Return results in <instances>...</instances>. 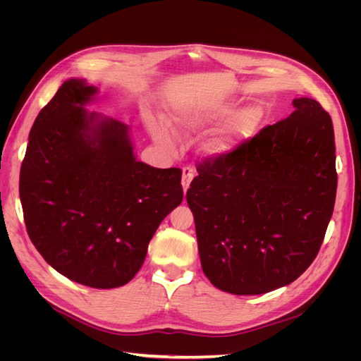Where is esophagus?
<instances>
[{"instance_id": "obj_1", "label": "esophagus", "mask_w": 361, "mask_h": 361, "mask_svg": "<svg viewBox=\"0 0 361 361\" xmlns=\"http://www.w3.org/2000/svg\"><path fill=\"white\" fill-rule=\"evenodd\" d=\"M194 178V169L187 166L182 169V187H183V192H187V190L190 188V183Z\"/></svg>"}]
</instances>
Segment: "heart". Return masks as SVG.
Segmentation results:
<instances>
[{
  "label": "heart",
  "mask_w": 361,
  "mask_h": 361,
  "mask_svg": "<svg viewBox=\"0 0 361 361\" xmlns=\"http://www.w3.org/2000/svg\"><path fill=\"white\" fill-rule=\"evenodd\" d=\"M235 104L228 99H215L207 102H195L174 106L170 120L180 134L194 135L214 125L218 120L232 113ZM264 123V110L257 105H250L233 114L216 130L215 135L204 143V152L209 155H224L233 150L243 141L253 137ZM150 134L159 145L171 147L174 137L171 130L161 123L149 125Z\"/></svg>",
  "instance_id": "b5f03b06"
}]
</instances>
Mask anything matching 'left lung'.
Instances as JSON below:
<instances>
[{"instance_id": "8db88e82", "label": "left lung", "mask_w": 361, "mask_h": 361, "mask_svg": "<svg viewBox=\"0 0 361 361\" xmlns=\"http://www.w3.org/2000/svg\"><path fill=\"white\" fill-rule=\"evenodd\" d=\"M224 155L199 162L187 191L204 276L235 295L297 280L324 241L337 173L330 114L310 97Z\"/></svg>"}]
</instances>
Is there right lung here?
<instances>
[{
	"mask_svg": "<svg viewBox=\"0 0 361 361\" xmlns=\"http://www.w3.org/2000/svg\"><path fill=\"white\" fill-rule=\"evenodd\" d=\"M96 93L73 78L42 108L19 197L31 243L54 269L113 289L134 279L158 226L180 204L182 171L137 161L128 125L85 110Z\"/></svg>",
	"mask_w": 361,
	"mask_h": 361,
	"instance_id": "add662e5",
	"label": "right lung"
}]
</instances>
